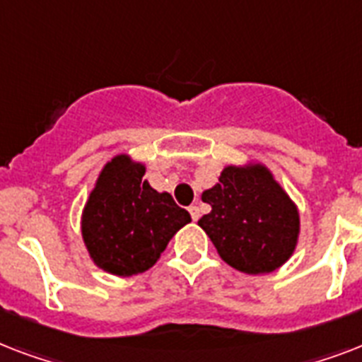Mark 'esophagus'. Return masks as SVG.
<instances>
[{
	"label": "esophagus",
	"instance_id": "obj_1",
	"mask_svg": "<svg viewBox=\"0 0 362 362\" xmlns=\"http://www.w3.org/2000/svg\"><path fill=\"white\" fill-rule=\"evenodd\" d=\"M189 214H192V220L193 221H197L199 220V216H201V210H199V206L197 204H192V206H189Z\"/></svg>",
	"mask_w": 362,
	"mask_h": 362
}]
</instances>
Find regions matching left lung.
<instances>
[{
  "mask_svg": "<svg viewBox=\"0 0 362 362\" xmlns=\"http://www.w3.org/2000/svg\"><path fill=\"white\" fill-rule=\"evenodd\" d=\"M201 199L212 210L199 220V227L233 269L269 274L295 252L300 214L267 165L253 159L226 165Z\"/></svg>",
  "mask_w": 362,
  "mask_h": 362,
  "instance_id": "8db88e82",
  "label": "left lung"
}]
</instances>
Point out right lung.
<instances>
[{
	"label": "right lung",
	"mask_w": 362,
	"mask_h": 362,
	"mask_svg": "<svg viewBox=\"0 0 362 362\" xmlns=\"http://www.w3.org/2000/svg\"><path fill=\"white\" fill-rule=\"evenodd\" d=\"M144 173L142 161L118 153L103 165L82 209L88 255L112 276L127 278L152 269L170 238L192 221L169 193L142 180Z\"/></svg>",
	"instance_id": "obj_1"
}]
</instances>
